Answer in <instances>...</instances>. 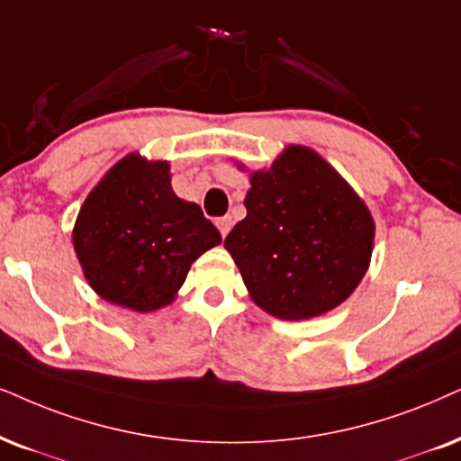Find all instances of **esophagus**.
<instances>
[{
    "instance_id": "34e87169",
    "label": "esophagus",
    "mask_w": 461,
    "mask_h": 461,
    "mask_svg": "<svg viewBox=\"0 0 461 461\" xmlns=\"http://www.w3.org/2000/svg\"><path fill=\"white\" fill-rule=\"evenodd\" d=\"M217 227H219V231H221V236H227L230 234V230H231V217H221V219H217Z\"/></svg>"
}]
</instances>
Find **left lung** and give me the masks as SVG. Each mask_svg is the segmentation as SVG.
<instances>
[{
	"label": "left lung",
	"instance_id": "1",
	"mask_svg": "<svg viewBox=\"0 0 461 461\" xmlns=\"http://www.w3.org/2000/svg\"><path fill=\"white\" fill-rule=\"evenodd\" d=\"M249 180L247 217L225 249L250 300L285 321L334 311L368 272L376 227L366 202L302 144H289Z\"/></svg>",
	"mask_w": 461,
	"mask_h": 461
}]
</instances>
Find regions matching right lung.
<instances>
[{
    "mask_svg": "<svg viewBox=\"0 0 461 461\" xmlns=\"http://www.w3.org/2000/svg\"><path fill=\"white\" fill-rule=\"evenodd\" d=\"M72 242L100 298L153 312L176 300L191 264L221 234L197 203L174 194L170 163L130 153L86 195Z\"/></svg>",
    "mask_w": 461,
    "mask_h": 461,
    "instance_id": "right-lung-1",
    "label": "right lung"
}]
</instances>
